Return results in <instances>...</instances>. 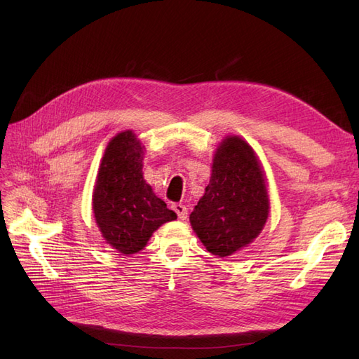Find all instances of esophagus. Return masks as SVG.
I'll list each match as a JSON object with an SVG mask.
<instances>
[{
    "label": "esophagus",
    "instance_id": "34e87169",
    "mask_svg": "<svg viewBox=\"0 0 359 359\" xmlns=\"http://www.w3.org/2000/svg\"><path fill=\"white\" fill-rule=\"evenodd\" d=\"M172 210L177 212L180 220H186V219H187L189 211H187V206L184 205V203H173V205H172Z\"/></svg>",
    "mask_w": 359,
    "mask_h": 359
}]
</instances>
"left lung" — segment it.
<instances>
[{"label":"left lung","instance_id":"obj_1","mask_svg":"<svg viewBox=\"0 0 359 359\" xmlns=\"http://www.w3.org/2000/svg\"><path fill=\"white\" fill-rule=\"evenodd\" d=\"M268 210L255 151L241 137H226L214 156L210 184L190 214L193 231L210 253L224 257L255 240Z\"/></svg>","mask_w":359,"mask_h":359}]
</instances>
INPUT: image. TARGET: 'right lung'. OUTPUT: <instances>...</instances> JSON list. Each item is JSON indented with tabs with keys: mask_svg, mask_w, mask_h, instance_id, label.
Here are the masks:
<instances>
[{
	"mask_svg": "<svg viewBox=\"0 0 359 359\" xmlns=\"http://www.w3.org/2000/svg\"><path fill=\"white\" fill-rule=\"evenodd\" d=\"M142 160L144 147L132 132L116 135L104 151L93 194L100 232L123 255L140 252L163 223L177 219L145 182Z\"/></svg>",
	"mask_w": 359,
	"mask_h": 359,
	"instance_id": "obj_1",
	"label": "right lung"
}]
</instances>
